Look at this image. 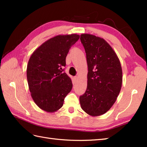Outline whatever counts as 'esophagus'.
Wrapping results in <instances>:
<instances>
[{
	"instance_id": "obj_1",
	"label": "esophagus",
	"mask_w": 147,
	"mask_h": 147,
	"mask_svg": "<svg viewBox=\"0 0 147 147\" xmlns=\"http://www.w3.org/2000/svg\"><path fill=\"white\" fill-rule=\"evenodd\" d=\"M76 80H77V76H74L73 78V83H75V82H76Z\"/></svg>"
}]
</instances>
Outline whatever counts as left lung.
<instances>
[{"label":"left lung","mask_w":147,"mask_h":147,"mask_svg":"<svg viewBox=\"0 0 147 147\" xmlns=\"http://www.w3.org/2000/svg\"><path fill=\"white\" fill-rule=\"evenodd\" d=\"M88 64L87 88L80 96L81 107L92 116L105 114L115 103L119 93L123 72L117 55L104 38L82 34Z\"/></svg>","instance_id":"1"}]
</instances>
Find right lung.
Here are the masks:
<instances>
[{
	"mask_svg": "<svg viewBox=\"0 0 147 147\" xmlns=\"http://www.w3.org/2000/svg\"><path fill=\"white\" fill-rule=\"evenodd\" d=\"M79 38L77 34L55 36L31 55L26 69L28 83L33 100L42 110L58 111L71 92L72 81L62 68L70 48Z\"/></svg>",
	"mask_w": 147,
	"mask_h": 147,
	"instance_id": "right-lung-1",
	"label": "right lung"
}]
</instances>
